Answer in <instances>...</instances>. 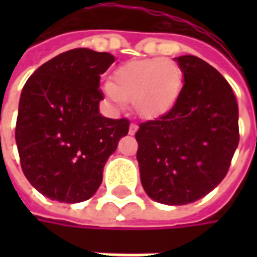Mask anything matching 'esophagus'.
<instances>
[{
	"mask_svg": "<svg viewBox=\"0 0 257 257\" xmlns=\"http://www.w3.org/2000/svg\"><path fill=\"white\" fill-rule=\"evenodd\" d=\"M136 131H138V125L132 122L131 125H129V135H135V132H136Z\"/></svg>",
	"mask_w": 257,
	"mask_h": 257,
	"instance_id": "esophagus-1",
	"label": "esophagus"
}]
</instances>
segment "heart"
Returning a JSON list of instances; mask_svg holds the SVG:
<instances>
[{
    "label": "heart",
    "instance_id": "heart-1",
    "mask_svg": "<svg viewBox=\"0 0 257 257\" xmlns=\"http://www.w3.org/2000/svg\"><path fill=\"white\" fill-rule=\"evenodd\" d=\"M114 82L103 84V93L114 107L126 100L138 115L156 118L167 112L182 88V70L169 59H147L122 64L114 71Z\"/></svg>",
    "mask_w": 257,
    "mask_h": 257
}]
</instances>
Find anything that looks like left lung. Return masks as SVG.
Listing matches in <instances>:
<instances>
[{"label": "left lung", "mask_w": 257, "mask_h": 257, "mask_svg": "<svg viewBox=\"0 0 257 257\" xmlns=\"http://www.w3.org/2000/svg\"><path fill=\"white\" fill-rule=\"evenodd\" d=\"M184 77L173 107L139 125L138 162L151 199L186 205L224 179L239 142L238 104L231 86L202 59L175 58Z\"/></svg>", "instance_id": "8db88e82"}]
</instances>
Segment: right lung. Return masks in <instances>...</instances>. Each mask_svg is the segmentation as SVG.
Segmentation results:
<instances>
[{"label": "right lung", "instance_id": "1", "mask_svg": "<svg viewBox=\"0 0 257 257\" xmlns=\"http://www.w3.org/2000/svg\"><path fill=\"white\" fill-rule=\"evenodd\" d=\"M114 60L107 52L71 49L37 68L23 86L15 139L25 176L48 198L89 199L108 157L128 135L126 118L99 111L100 75Z\"/></svg>", "mask_w": 257, "mask_h": 257}]
</instances>
